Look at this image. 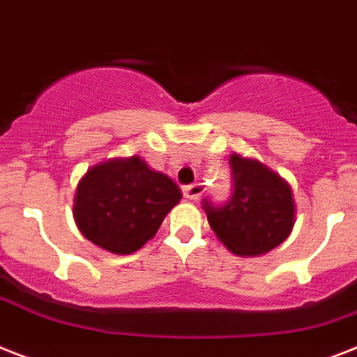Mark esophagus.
I'll return each mask as SVG.
<instances>
[{
  "label": "esophagus",
  "mask_w": 357,
  "mask_h": 357,
  "mask_svg": "<svg viewBox=\"0 0 357 357\" xmlns=\"http://www.w3.org/2000/svg\"><path fill=\"white\" fill-rule=\"evenodd\" d=\"M182 193H184L185 199L190 200H197L202 193V185L200 184H188V185H182Z\"/></svg>",
  "instance_id": "1"
}]
</instances>
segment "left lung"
Here are the masks:
<instances>
[{
	"label": "left lung",
	"instance_id": "1",
	"mask_svg": "<svg viewBox=\"0 0 357 357\" xmlns=\"http://www.w3.org/2000/svg\"><path fill=\"white\" fill-rule=\"evenodd\" d=\"M231 195L226 202L206 197L202 208L215 235L237 255H261L290 235L296 217L291 190L263 164L238 155L229 158Z\"/></svg>",
	"mask_w": 357,
	"mask_h": 357
}]
</instances>
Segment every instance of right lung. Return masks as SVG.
Returning <instances> with one entry per match:
<instances>
[{"label":"right lung","instance_id":"right-lung-1","mask_svg":"<svg viewBox=\"0 0 357 357\" xmlns=\"http://www.w3.org/2000/svg\"><path fill=\"white\" fill-rule=\"evenodd\" d=\"M169 176L153 172L138 157L91 167L79 181L75 219L91 243L113 253H131L157 234L181 200Z\"/></svg>","mask_w":357,"mask_h":357}]
</instances>
